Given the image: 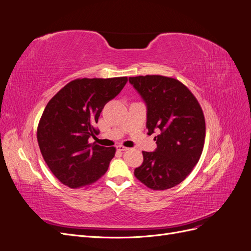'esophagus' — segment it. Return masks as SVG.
Returning a JSON list of instances; mask_svg holds the SVG:
<instances>
[{"mask_svg":"<svg viewBox=\"0 0 251 251\" xmlns=\"http://www.w3.org/2000/svg\"><path fill=\"white\" fill-rule=\"evenodd\" d=\"M116 150L119 151H125L127 150V148H126V147H124V146H117V147H116Z\"/></svg>","mask_w":251,"mask_h":251,"instance_id":"esophagus-1","label":"esophagus"}]
</instances>
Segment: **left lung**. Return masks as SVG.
I'll return each mask as SVG.
<instances>
[{"label": "left lung", "instance_id": "1", "mask_svg": "<svg viewBox=\"0 0 251 251\" xmlns=\"http://www.w3.org/2000/svg\"><path fill=\"white\" fill-rule=\"evenodd\" d=\"M147 104L148 134L157 133L155 151H142L134 175L154 191L183 181L201 157L205 140L203 111L194 94L178 79L146 75L128 78Z\"/></svg>", "mask_w": 251, "mask_h": 251}]
</instances>
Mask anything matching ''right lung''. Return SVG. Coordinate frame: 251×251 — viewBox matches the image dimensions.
<instances>
[{
	"label": "right lung",
	"instance_id": "1",
	"mask_svg": "<svg viewBox=\"0 0 251 251\" xmlns=\"http://www.w3.org/2000/svg\"><path fill=\"white\" fill-rule=\"evenodd\" d=\"M127 77L77 78L53 96L37 126V142L52 174L70 188L94 183L108 171L116 149L89 143L108 101L124 89Z\"/></svg>",
	"mask_w": 251,
	"mask_h": 251
}]
</instances>
